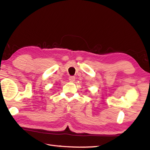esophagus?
Instances as JSON below:
<instances>
[{
    "instance_id": "obj_1",
    "label": "esophagus",
    "mask_w": 150,
    "mask_h": 150,
    "mask_svg": "<svg viewBox=\"0 0 150 150\" xmlns=\"http://www.w3.org/2000/svg\"><path fill=\"white\" fill-rule=\"evenodd\" d=\"M75 80V77H74V76H70V77H69V81L70 82H74Z\"/></svg>"
}]
</instances>
